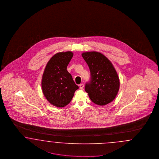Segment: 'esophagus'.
Returning a JSON list of instances; mask_svg holds the SVG:
<instances>
[{"label":"esophagus","mask_w":159,"mask_h":159,"mask_svg":"<svg viewBox=\"0 0 159 159\" xmlns=\"http://www.w3.org/2000/svg\"><path fill=\"white\" fill-rule=\"evenodd\" d=\"M83 88H84V84H80V89L81 90H83Z\"/></svg>","instance_id":"1"}]
</instances>
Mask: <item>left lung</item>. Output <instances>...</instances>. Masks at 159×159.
Segmentation results:
<instances>
[{
  "label": "left lung",
  "instance_id": "1",
  "mask_svg": "<svg viewBox=\"0 0 159 159\" xmlns=\"http://www.w3.org/2000/svg\"><path fill=\"white\" fill-rule=\"evenodd\" d=\"M89 65L91 80L85 86L91 100L97 105L104 106L111 102L119 90L117 72L111 61L102 53L87 52L82 53Z\"/></svg>",
  "mask_w": 159,
  "mask_h": 159
}]
</instances>
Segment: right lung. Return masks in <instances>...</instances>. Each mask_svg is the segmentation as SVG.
I'll use <instances>...</instances> for the list:
<instances>
[{"instance_id":"add662e5","label":"right lung","mask_w":159,"mask_h":159,"mask_svg":"<svg viewBox=\"0 0 159 159\" xmlns=\"http://www.w3.org/2000/svg\"><path fill=\"white\" fill-rule=\"evenodd\" d=\"M73 53L59 52L48 62L42 76V91L51 104L63 107L70 103L78 86L67 70Z\"/></svg>"}]
</instances>
